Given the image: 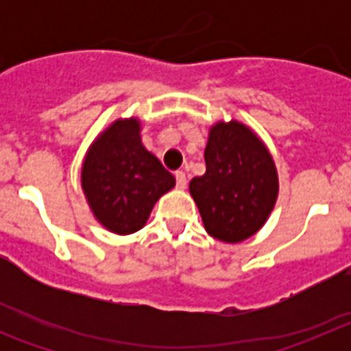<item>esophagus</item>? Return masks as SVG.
I'll list each match as a JSON object with an SVG mask.
<instances>
[{"mask_svg": "<svg viewBox=\"0 0 351 351\" xmlns=\"http://www.w3.org/2000/svg\"><path fill=\"white\" fill-rule=\"evenodd\" d=\"M176 186H178L179 190H184L186 188V173L182 170L176 172Z\"/></svg>", "mask_w": 351, "mask_h": 351, "instance_id": "obj_1", "label": "esophagus"}]
</instances>
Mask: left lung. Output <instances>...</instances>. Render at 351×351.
<instances>
[{
  "label": "left lung",
  "instance_id": "left-lung-1",
  "mask_svg": "<svg viewBox=\"0 0 351 351\" xmlns=\"http://www.w3.org/2000/svg\"><path fill=\"white\" fill-rule=\"evenodd\" d=\"M204 158L206 173L190 182L204 226L219 241L241 243L258 230L274 207V161L255 133L237 121L210 128Z\"/></svg>",
  "mask_w": 351,
  "mask_h": 351
}]
</instances>
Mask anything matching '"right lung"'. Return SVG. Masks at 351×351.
<instances>
[{
	"mask_svg": "<svg viewBox=\"0 0 351 351\" xmlns=\"http://www.w3.org/2000/svg\"><path fill=\"white\" fill-rule=\"evenodd\" d=\"M137 119L116 121L96 138L82 167V188L96 219L114 234H133L147 221L176 178L142 145Z\"/></svg>",
	"mask_w": 351,
	"mask_h": 351,
	"instance_id": "obj_1",
	"label": "right lung"
}]
</instances>
